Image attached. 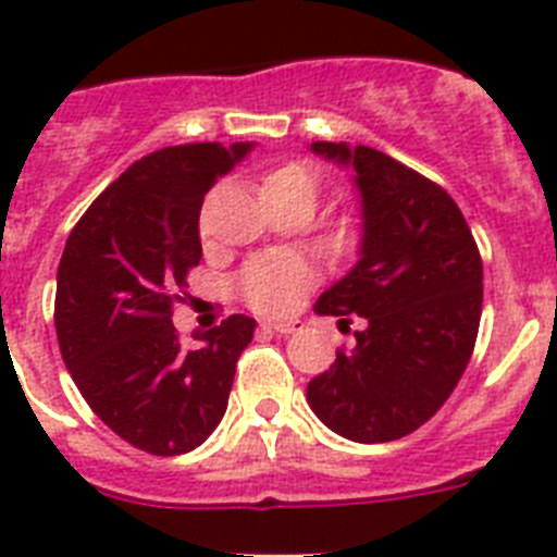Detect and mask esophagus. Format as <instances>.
<instances>
[{
	"label": "esophagus",
	"mask_w": 557,
	"mask_h": 557,
	"mask_svg": "<svg viewBox=\"0 0 557 557\" xmlns=\"http://www.w3.org/2000/svg\"><path fill=\"white\" fill-rule=\"evenodd\" d=\"M263 329L274 331V334H280V336H288L300 329V322H294V320L292 322H263Z\"/></svg>",
	"instance_id": "esophagus-1"
}]
</instances>
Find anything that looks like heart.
Returning <instances> with one entry per match:
<instances>
[{
	"instance_id": "heart-1",
	"label": "heart",
	"mask_w": 557,
	"mask_h": 557,
	"mask_svg": "<svg viewBox=\"0 0 557 557\" xmlns=\"http://www.w3.org/2000/svg\"><path fill=\"white\" fill-rule=\"evenodd\" d=\"M263 191H292L308 200L320 198V177L306 163H283L263 181ZM314 286V274L292 255H260L243 265L237 292L260 314H286Z\"/></svg>"
}]
</instances>
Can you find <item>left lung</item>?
Listing matches in <instances>:
<instances>
[{"label": "left lung", "instance_id": "obj_1", "mask_svg": "<svg viewBox=\"0 0 557 557\" xmlns=\"http://www.w3.org/2000/svg\"><path fill=\"white\" fill-rule=\"evenodd\" d=\"M350 163L362 191V257L317 300L339 329L362 317L357 348L308 382V405L334 433L376 445L436 413L473 357L484 297L479 246L436 181L371 147L314 141Z\"/></svg>", "mask_w": 557, "mask_h": 557}]
</instances>
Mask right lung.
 Returning a JSON list of instances; mask_svg holds the SVG:
<instances>
[{"mask_svg": "<svg viewBox=\"0 0 557 557\" xmlns=\"http://www.w3.org/2000/svg\"><path fill=\"white\" fill-rule=\"evenodd\" d=\"M249 144H181L149 152L82 214L55 277V336L84 401L152 456L203 445L228 405L257 322L232 314L186 345L172 325L200 263V207Z\"/></svg>", "mask_w": 557, "mask_h": 557, "instance_id": "add662e5", "label": "right lung"}]
</instances>
